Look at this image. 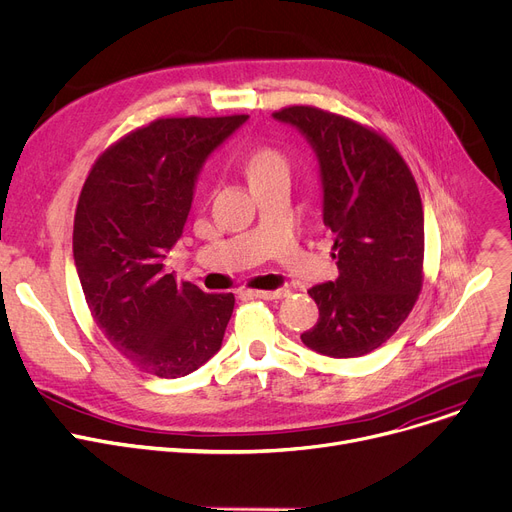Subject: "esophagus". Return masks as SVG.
Here are the masks:
<instances>
[{
  "instance_id": "1",
  "label": "esophagus",
  "mask_w": 512,
  "mask_h": 512,
  "mask_svg": "<svg viewBox=\"0 0 512 512\" xmlns=\"http://www.w3.org/2000/svg\"><path fill=\"white\" fill-rule=\"evenodd\" d=\"M246 295L250 297H260V299H283L289 295V289H273V291H246Z\"/></svg>"
}]
</instances>
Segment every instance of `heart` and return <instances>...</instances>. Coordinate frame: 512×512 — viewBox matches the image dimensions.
Returning <instances> with one entry per match:
<instances>
[{
	"label": "heart",
	"instance_id": "1",
	"mask_svg": "<svg viewBox=\"0 0 512 512\" xmlns=\"http://www.w3.org/2000/svg\"><path fill=\"white\" fill-rule=\"evenodd\" d=\"M277 163H285V159H283V155L279 153V150L270 148V146L258 148L256 153L252 155V159H250V173L266 169L270 165H277Z\"/></svg>",
	"mask_w": 512,
	"mask_h": 512
}]
</instances>
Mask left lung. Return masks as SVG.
<instances>
[{"instance_id":"left-lung-1","label":"left lung","mask_w":512,"mask_h":512,"mask_svg":"<svg viewBox=\"0 0 512 512\" xmlns=\"http://www.w3.org/2000/svg\"><path fill=\"white\" fill-rule=\"evenodd\" d=\"M312 142L324 225L335 233L339 279L308 293L318 322L304 345L328 357L366 355L393 337L424 285V208L397 146L378 130L314 105L273 113Z\"/></svg>"}]
</instances>
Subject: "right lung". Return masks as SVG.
Instances as JSON below:
<instances>
[{"label":"right lung","instance_id":"obj_1","mask_svg":"<svg viewBox=\"0 0 512 512\" xmlns=\"http://www.w3.org/2000/svg\"><path fill=\"white\" fill-rule=\"evenodd\" d=\"M248 115L159 117L107 146L74 215V260L90 316L138 370L179 378L219 349L233 293H204L165 275L196 175Z\"/></svg>","mask_w":512,"mask_h":512}]
</instances>
